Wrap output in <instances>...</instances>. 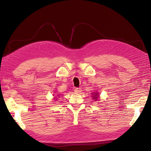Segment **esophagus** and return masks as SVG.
I'll list each match as a JSON object with an SVG mask.
<instances>
[{
  "label": "esophagus",
  "instance_id": "1",
  "mask_svg": "<svg viewBox=\"0 0 151 151\" xmlns=\"http://www.w3.org/2000/svg\"><path fill=\"white\" fill-rule=\"evenodd\" d=\"M74 91L76 93H80L82 91V90H81V88H75Z\"/></svg>",
  "mask_w": 151,
  "mask_h": 151
}]
</instances>
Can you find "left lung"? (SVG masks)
Segmentation results:
<instances>
[{
    "label": "left lung",
    "instance_id": "1",
    "mask_svg": "<svg viewBox=\"0 0 151 151\" xmlns=\"http://www.w3.org/2000/svg\"><path fill=\"white\" fill-rule=\"evenodd\" d=\"M93 94V98L94 99V101H97V100H98V99L99 98V94L98 92H96V93H92Z\"/></svg>",
    "mask_w": 151,
    "mask_h": 151
}]
</instances>
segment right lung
Masks as SVG:
<instances>
[{"label": "right lung", "mask_w": 151, "mask_h": 151, "mask_svg": "<svg viewBox=\"0 0 151 151\" xmlns=\"http://www.w3.org/2000/svg\"><path fill=\"white\" fill-rule=\"evenodd\" d=\"M57 97H58V96H57Z\"/></svg>", "instance_id": "1"}]
</instances>
